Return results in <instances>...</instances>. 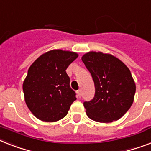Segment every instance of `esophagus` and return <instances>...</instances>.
<instances>
[{"mask_svg": "<svg viewBox=\"0 0 151 151\" xmlns=\"http://www.w3.org/2000/svg\"><path fill=\"white\" fill-rule=\"evenodd\" d=\"M77 95H78V98H81V90L77 91Z\"/></svg>", "mask_w": 151, "mask_h": 151, "instance_id": "obj_1", "label": "esophagus"}]
</instances>
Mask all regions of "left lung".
<instances>
[{"label": "left lung", "mask_w": 151, "mask_h": 151, "mask_svg": "<svg viewBox=\"0 0 151 151\" xmlns=\"http://www.w3.org/2000/svg\"><path fill=\"white\" fill-rule=\"evenodd\" d=\"M81 60L95 88L93 99L84 102L87 116L99 122L118 120L134 99L136 85L130 70L118 58L101 52H89Z\"/></svg>", "instance_id": "8db88e82"}]
</instances>
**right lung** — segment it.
I'll use <instances>...</instances> for the list:
<instances>
[{
  "instance_id": "right-lung-1",
  "label": "right lung",
  "mask_w": 151,
  "mask_h": 151,
  "mask_svg": "<svg viewBox=\"0 0 151 151\" xmlns=\"http://www.w3.org/2000/svg\"><path fill=\"white\" fill-rule=\"evenodd\" d=\"M78 56L73 52L51 50L30 66L23 91L27 106L36 118L56 122L67 116L77 99L66 70Z\"/></svg>"
}]
</instances>
